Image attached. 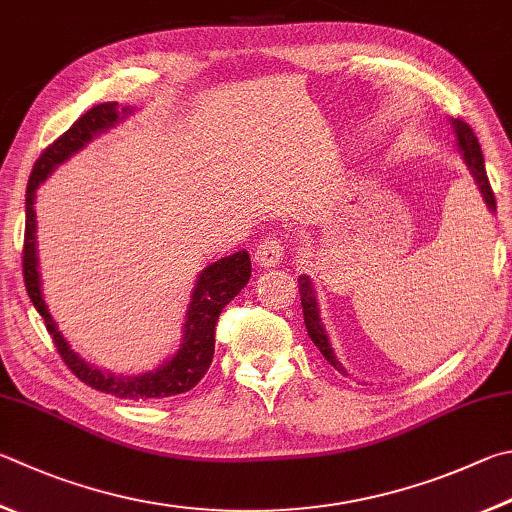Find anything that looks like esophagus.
<instances>
[{
	"instance_id": "1",
	"label": "esophagus",
	"mask_w": 512,
	"mask_h": 512,
	"mask_svg": "<svg viewBox=\"0 0 512 512\" xmlns=\"http://www.w3.org/2000/svg\"><path fill=\"white\" fill-rule=\"evenodd\" d=\"M282 255H284V246H282L280 237L268 235L266 239L259 241V246L255 250V262H257V266H264V268L277 266L282 262Z\"/></svg>"
}]
</instances>
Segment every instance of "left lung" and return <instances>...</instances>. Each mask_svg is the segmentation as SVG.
Returning a JSON list of instances; mask_svg holds the SVG:
<instances>
[{"label": "left lung", "mask_w": 512, "mask_h": 512, "mask_svg": "<svg viewBox=\"0 0 512 512\" xmlns=\"http://www.w3.org/2000/svg\"><path fill=\"white\" fill-rule=\"evenodd\" d=\"M452 127H454V134H457V145H459V152L463 154V159H466L468 167L472 176H475V181L479 185V190L483 194V201H486V206L495 212L497 210V201H495V192L490 188V181H488V174H486V165H483V154H481V145H479V138L472 132V127L468 123H463L461 118H454L452 120ZM300 300H302V313H304V324H306V331H309V336L313 340V345L320 349V353L324 356V360L329 362V365L336 367L338 371L345 374V369H342L340 360L336 358V353L331 349V342L327 331H324V324L320 320V309H318V302H315V288L313 282L309 280L306 275H300Z\"/></svg>", "instance_id": "left-lung-1"}]
</instances>
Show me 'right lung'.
Wrapping results in <instances>:
<instances>
[{
    "label": "right lung",
    "mask_w": 512,
    "mask_h": 512,
    "mask_svg": "<svg viewBox=\"0 0 512 512\" xmlns=\"http://www.w3.org/2000/svg\"><path fill=\"white\" fill-rule=\"evenodd\" d=\"M127 114H132V109H118V102H102V105L91 107L87 114H82L76 123L67 129V132L60 138H55V141L40 154V159L35 161L29 185H26L22 271L26 293H29L37 313L42 315L46 331L51 333L62 360L67 362V367L82 380V383L98 389V392H105L118 398H129V401H156V398L190 392V389L206 376V371L212 365V356H215V327L219 313L224 311V306L248 284L250 257L246 250H239L235 255L217 259L215 264L206 266V271H201L197 286H194L192 291L188 313H185L183 345L174 353L172 360H167L159 369L138 376H116L111 374V371H102L96 369L94 365H87V362L69 347V342L64 340V336L58 331V324L51 318L42 297L35 241V190L55 167L67 161L69 156L80 152L91 138L107 132L109 127L120 123Z\"/></svg>",
    "instance_id": "right-lung-1"
}]
</instances>
